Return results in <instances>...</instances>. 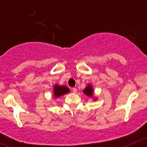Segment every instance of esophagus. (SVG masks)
<instances>
[{
  "mask_svg": "<svg viewBox=\"0 0 147 147\" xmlns=\"http://www.w3.org/2000/svg\"><path fill=\"white\" fill-rule=\"evenodd\" d=\"M72 92H73V93H76L77 91V89L76 88H72Z\"/></svg>",
  "mask_w": 147,
  "mask_h": 147,
  "instance_id": "obj_1",
  "label": "esophagus"
}]
</instances>
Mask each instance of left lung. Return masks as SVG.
Masks as SVG:
<instances>
[{
  "instance_id": "8db88e82",
  "label": "left lung",
  "mask_w": 147,
  "mask_h": 147,
  "mask_svg": "<svg viewBox=\"0 0 147 147\" xmlns=\"http://www.w3.org/2000/svg\"><path fill=\"white\" fill-rule=\"evenodd\" d=\"M92 91H93V90H92V86L90 85H88V86L84 89V92L88 96H92V94H93L92 93Z\"/></svg>"
}]
</instances>
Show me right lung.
<instances>
[{
  "mask_svg": "<svg viewBox=\"0 0 147 147\" xmlns=\"http://www.w3.org/2000/svg\"><path fill=\"white\" fill-rule=\"evenodd\" d=\"M70 90L67 87L63 86H57L56 85L54 87V95L56 97H60V96L65 95Z\"/></svg>",
  "mask_w": 147,
  "mask_h": 147,
  "instance_id": "obj_1",
  "label": "right lung"
}]
</instances>
